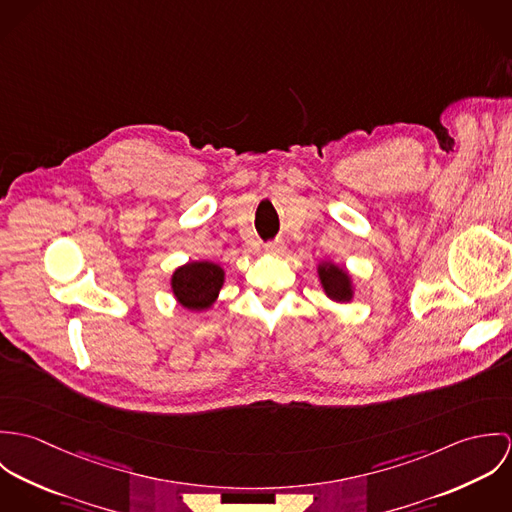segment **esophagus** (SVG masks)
Returning <instances> with one entry per match:
<instances>
[{
	"label": "esophagus",
	"mask_w": 512,
	"mask_h": 512,
	"mask_svg": "<svg viewBox=\"0 0 512 512\" xmlns=\"http://www.w3.org/2000/svg\"><path fill=\"white\" fill-rule=\"evenodd\" d=\"M266 252L272 254V256H282L286 252V244L282 240H276V242H268L266 244Z\"/></svg>",
	"instance_id": "34e87169"
}]
</instances>
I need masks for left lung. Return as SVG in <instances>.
<instances>
[{
  "label": "left lung",
  "instance_id": "1",
  "mask_svg": "<svg viewBox=\"0 0 512 512\" xmlns=\"http://www.w3.org/2000/svg\"><path fill=\"white\" fill-rule=\"evenodd\" d=\"M317 278H319L323 292L331 301H335V303L353 301L355 278L347 268H343L331 260H325V262L317 264Z\"/></svg>",
  "mask_w": 512,
  "mask_h": 512
}]
</instances>
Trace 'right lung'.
<instances>
[{
    "label": "right lung",
    "instance_id": "right-lung-1",
    "mask_svg": "<svg viewBox=\"0 0 512 512\" xmlns=\"http://www.w3.org/2000/svg\"><path fill=\"white\" fill-rule=\"evenodd\" d=\"M224 268L211 260H193L187 262L171 274V292L175 301L187 311H209L217 297L220 288L224 286Z\"/></svg>",
    "mask_w": 512,
    "mask_h": 512
}]
</instances>
